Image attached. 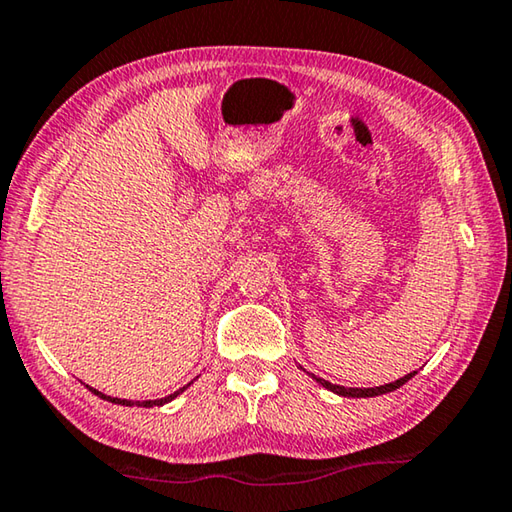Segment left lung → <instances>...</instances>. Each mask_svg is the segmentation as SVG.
Returning a JSON list of instances; mask_svg holds the SVG:
<instances>
[{
	"mask_svg": "<svg viewBox=\"0 0 512 512\" xmlns=\"http://www.w3.org/2000/svg\"><path fill=\"white\" fill-rule=\"evenodd\" d=\"M413 375H415V370L411 372V375H406V377L397 379V381H391V384L375 386V388H345V386H336V384H332V381H327V379H320V377H314V379L318 381L320 386H325L327 391H332L336 395H343V397H375V395H384V393L397 391V388L404 386L406 381H409Z\"/></svg>",
	"mask_w": 512,
	"mask_h": 512,
	"instance_id": "8db88e82",
	"label": "left lung"
}]
</instances>
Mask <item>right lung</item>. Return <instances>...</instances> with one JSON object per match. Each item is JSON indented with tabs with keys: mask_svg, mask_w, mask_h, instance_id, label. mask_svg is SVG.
<instances>
[{
	"mask_svg": "<svg viewBox=\"0 0 512 512\" xmlns=\"http://www.w3.org/2000/svg\"><path fill=\"white\" fill-rule=\"evenodd\" d=\"M189 386V384H187ZM187 386H183L180 388V391H176L173 395H167V397H162V400H146V402H133V400H119V397H108V395H103V393H99L97 388H90V391L94 393V395H99L101 400H108V402H112V404H121V406H146V409H151V406H162V404H167V402H171L173 397H178L180 393L185 391Z\"/></svg>",
	"mask_w": 512,
	"mask_h": 512,
	"instance_id": "obj_1",
	"label": "right lung"
}]
</instances>
